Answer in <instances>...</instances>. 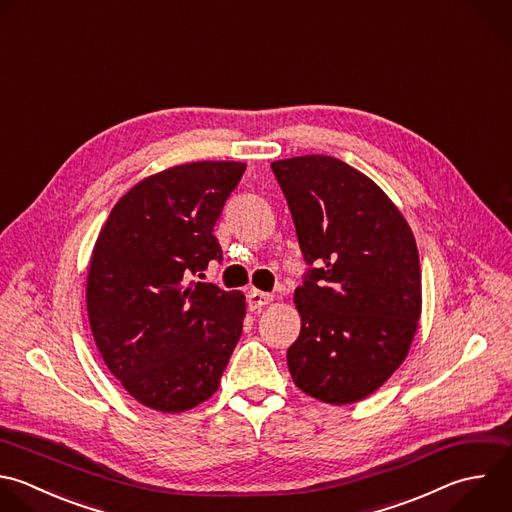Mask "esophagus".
Wrapping results in <instances>:
<instances>
[{
  "label": "esophagus",
  "instance_id": "1",
  "mask_svg": "<svg viewBox=\"0 0 512 512\" xmlns=\"http://www.w3.org/2000/svg\"><path fill=\"white\" fill-rule=\"evenodd\" d=\"M272 300H274L272 294L260 292V290H250V292L246 294V302H248V308H250V310H260L262 306L270 304Z\"/></svg>",
  "mask_w": 512,
  "mask_h": 512
}]
</instances>
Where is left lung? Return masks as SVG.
I'll return each instance as SVG.
<instances>
[{"instance_id": "obj_1", "label": "left lung", "mask_w": 512, "mask_h": 512, "mask_svg": "<svg viewBox=\"0 0 512 512\" xmlns=\"http://www.w3.org/2000/svg\"><path fill=\"white\" fill-rule=\"evenodd\" d=\"M306 264L294 292L300 336L288 348L294 384L316 400L352 404L404 362L422 292L412 230L362 172L332 156L270 164Z\"/></svg>"}]
</instances>
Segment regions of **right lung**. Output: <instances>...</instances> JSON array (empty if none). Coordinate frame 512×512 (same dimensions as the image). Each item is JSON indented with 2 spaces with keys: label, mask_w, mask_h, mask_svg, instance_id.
I'll return each instance as SVG.
<instances>
[{
  "label": "right lung",
  "mask_w": 512,
  "mask_h": 512,
  "mask_svg": "<svg viewBox=\"0 0 512 512\" xmlns=\"http://www.w3.org/2000/svg\"><path fill=\"white\" fill-rule=\"evenodd\" d=\"M244 170L192 162L148 176L100 230L86 286L92 334L148 408L172 414L208 400L240 340L244 294L190 278L222 260L214 226Z\"/></svg>",
  "instance_id": "obj_1"
}]
</instances>
